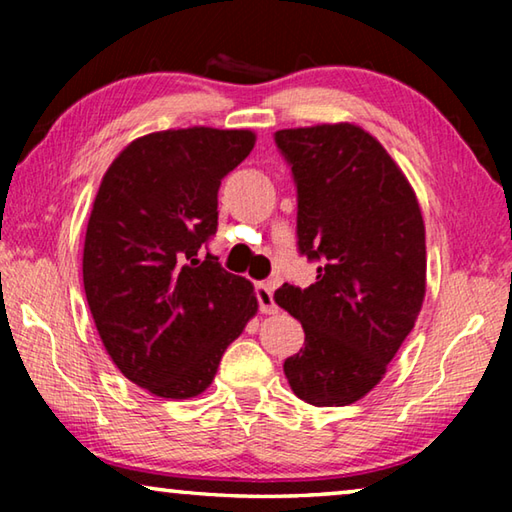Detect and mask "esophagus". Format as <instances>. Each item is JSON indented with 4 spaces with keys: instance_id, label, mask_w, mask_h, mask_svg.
Segmentation results:
<instances>
[{
    "instance_id": "34e87169",
    "label": "esophagus",
    "mask_w": 512,
    "mask_h": 512,
    "mask_svg": "<svg viewBox=\"0 0 512 512\" xmlns=\"http://www.w3.org/2000/svg\"><path fill=\"white\" fill-rule=\"evenodd\" d=\"M257 300H259V309H262V314H277V305H275V298H273V284L271 282H264V284H257Z\"/></svg>"
}]
</instances>
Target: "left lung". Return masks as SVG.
<instances>
[{"label": "left lung", "instance_id": "8db88e82", "mask_svg": "<svg viewBox=\"0 0 512 512\" xmlns=\"http://www.w3.org/2000/svg\"><path fill=\"white\" fill-rule=\"evenodd\" d=\"M275 142L298 185L300 253L320 262L307 289L275 291L305 329L284 375L307 404L348 406L384 379L422 309L420 203L377 137L350 121L284 128Z\"/></svg>", "mask_w": 512, "mask_h": 512}]
</instances>
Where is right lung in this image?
<instances>
[{"instance_id":"add662e5","label":"right lung","mask_w":512,"mask_h":512,"mask_svg":"<svg viewBox=\"0 0 512 512\" xmlns=\"http://www.w3.org/2000/svg\"><path fill=\"white\" fill-rule=\"evenodd\" d=\"M255 140L248 128H169L137 137L101 178L83 244L85 298L112 363L155 397L201 395L257 314L253 282L201 257L221 178Z\"/></svg>"}]
</instances>
